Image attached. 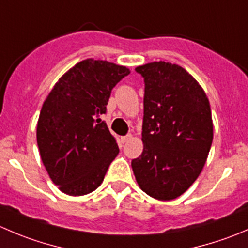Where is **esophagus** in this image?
Here are the masks:
<instances>
[{"mask_svg":"<svg viewBox=\"0 0 248 248\" xmlns=\"http://www.w3.org/2000/svg\"><path fill=\"white\" fill-rule=\"evenodd\" d=\"M131 139H132V134H127V136L122 137V138H121L122 142H127V141H128V140H131Z\"/></svg>","mask_w":248,"mask_h":248,"instance_id":"34e87169","label":"esophagus"}]
</instances>
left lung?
Returning <instances> with one entry per match:
<instances>
[{
  "label": "left lung",
  "instance_id": "1",
  "mask_svg": "<svg viewBox=\"0 0 248 248\" xmlns=\"http://www.w3.org/2000/svg\"><path fill=\"white\" fill-rule=\"evenodd\" d=\"M144 78V150L132 159L140 188L171 201L201 174L212 144L211 109L201 85L182 67L152 62L136 68Z\"/></svg>",
  "mask_w": 248,
  "mask_h": 248
}]
</instances>
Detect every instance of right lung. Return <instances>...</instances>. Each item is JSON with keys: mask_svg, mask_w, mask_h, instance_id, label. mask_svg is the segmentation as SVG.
Masks as SVG:
<instances>
[{"mask_svg": "<svg viewBox=\"0 0 248 248\" xmlns=\"http://www.w3.org/2000/svg\"><path fill=\"white\" fill-rule=\"evenodd\" d=\"M128 74L124 66L84 60L61 77L44 102L37 144L50 179L63 193L84 196L94 191L119 154L101 117L111 90Z\"/></svg>", "mask_w": 248, "mask_h": 248, "instance_id": "1", "label": "right lung"}]
</instances>
